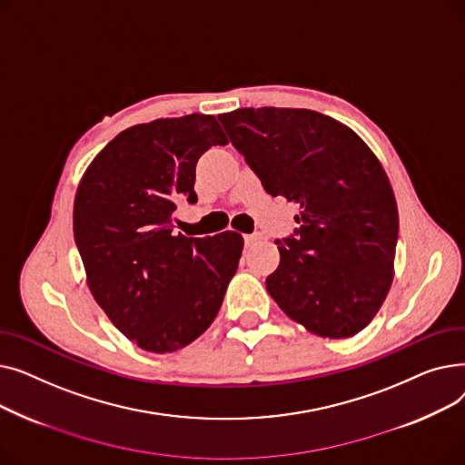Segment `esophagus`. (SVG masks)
I'll return each instance as SVG.
<instances>
[{
	"instance_id": "34e87169",
	"label": "esophagus",
	"mask_w": 465,
	"mask_h": 465,
	"mask_svg": "<svg viewBox=\"0 0 465 465\" xmlns=\"http://www.w3.org/2000/svg\"><path fill=\"white\" fill-rule=\"evenodd\" d=\"M258 241H262V233H247V235H245V245H247V247L256 245Z\"/></svg>"
}]
</instances>
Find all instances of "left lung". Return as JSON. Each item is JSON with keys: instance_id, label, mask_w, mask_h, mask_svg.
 <instances>
[{"instance_id": "8db88e82", "label": "left lung", "mask_w": 465, "mask_h": 465, "mask_svg": "<svg viewBox=\"0 0 465 465\" xmlns=\"http://www.w3.org/2000/svg\"><path fill=\"white\" fill-rule=\"evenodd\" d=\"M220 120L265 192L300 205L270 296L314 335H356L394 279L400 216L384 165L352 128L311 109L242 107Z\"/></svg>"}]
</instances>
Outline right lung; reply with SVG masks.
I'll return each mask as SVG.
<instances>
[{
  "instance_id": "obj_1",
  "label": "right lung",
  "mask_w": 465,
  "mask_h": 465,
  "mask_svg": "<svg viewBox=\"0 0 465 465\" xmlns=\"http://www.w3.org/2000/svg\"><path fill=\"white\" fill-rule=\"evenodd\" d=\"M228 144L214 114L158 118L120 132L75 192L73 233L86 284L109 321L146 352H175L216 319L242 235L173 232L177 202H198L195 163Z\"/></svg>"
}]
</instances>
